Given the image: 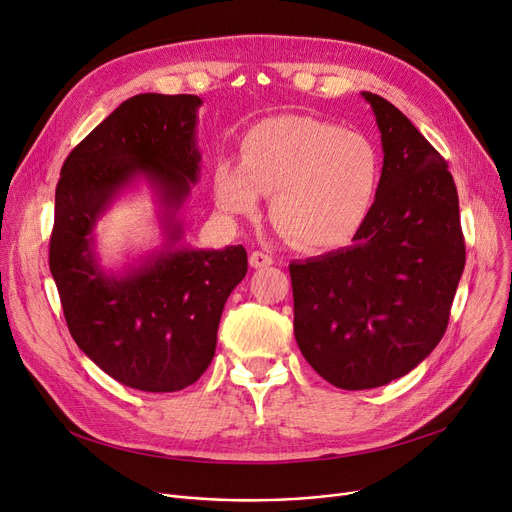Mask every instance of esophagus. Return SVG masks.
Listing matches in <instances>:
<instances>
[{
    "label": "esophagus",
    "instance_id": "1",
    "mask_svg": "<svg viewBox=\"0 0 512 512\" xmlns=\"http://www.w3.org/2000/svg\"><path fill=\"white\" fill-rule=\"evenodd\" d=\"M249 263H251V267H255V270H261V267H270L274 263V257L263 253V251H253L249 255Z\"/></svg>",
    "mask_w": 512,
    "mask_h": 512
}]
</instances>
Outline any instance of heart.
I'll return each mask as SVG.
<instances>
[{"instance_id": "b5f03b06", "label": "heart", "mask_w": 512, "mask_h": 512, "mask_svg": "<svg viewBox=\"0 0 512 512\" xmlns=\"http://www.w3.org/2000/svg\"><path fill=\"white\" fill-rule=\"evenodd\" d=\"M378 157L351 130L303 116H276L242 139L240 164L220 161L213 193L226 213H253L272 195L274 224L305 249H334L351 240L373 207Z\"/></svg>"}]
</instances>
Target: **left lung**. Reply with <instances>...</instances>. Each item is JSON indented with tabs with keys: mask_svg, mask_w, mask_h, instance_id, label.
Wrapping results in <instances>:
<instances>
[{
	"mask_svg": "<svg viewBox=\"0 0 512 512\" xmlns=\"http://www.w3.org/2000/svg\"><path fill=\"white\" fill-rule=\"evenodd\" d=\"M384 166L355 245L288 265L294 338L336 388L402 378L442 340L465 267L459 195L446 159L398 107L361 93Z\"/></svg>",
	"mask_w": 512,
	"mask_h": 512,
	"instance_id": "8db88e82",
	"label": "left lung"
}]
</instances>
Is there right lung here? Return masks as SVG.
Masks as SVG:
<instances>
[{"instance_id":"add662e5","label":"right lung","mask_w":512,"mask_h":512,"mask_svg":"<svg viewBox=\"0 0 512 512\" xmlns=\"http://www.w3.org/2000/svg\"><path fill=\"white\" fill-rule=\"evenodd\" d=\"M197 95L143 93L126 99L66 157L49 238L68 330L97 367L128 388L176 392L209 367L224 305L247 274L242 245L178 247L176 211L199 178ZM143 175L165 205L167 247L124 275H105L92 228L111 199Z\"/></svg>"}]
</instances>
